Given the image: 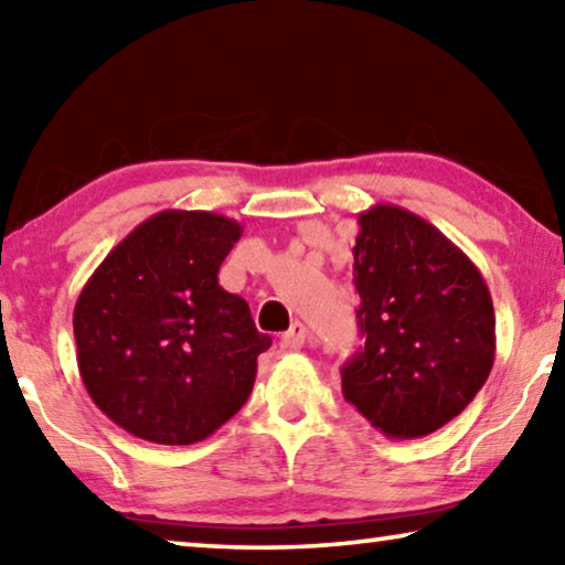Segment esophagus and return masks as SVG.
<instances>
[{"instance_id":"esophagus-1","label":"esophagus","mask_w":565,"mask_h":565,"mask_svg":"<svg viewBox=\"0 0 565 565\" xmlns=\"http://www.w3.org/2000/svg\"><path fill=\"white\" fill-rule=\"evenodd\" d=\"M306 341V327L301 321H294L289 331L281 333V347L284 349H301Z\"/></svg>"}]
</instances>
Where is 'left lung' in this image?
<instances>
[{"mask_svg": "<svg viewBox=\"0 0 565 565\" xmlns=\"http://www.w3.org/2000/svg\"><path fill=\"white\" fill-rule=\"evenodd\" d=\"M353 286L363 347L343 398L388 438H420L471 404L495 359L491 291L476 264L408 209L359 214Z\"/></svg>", "mask_w": 565, "mask_h": 565, "instance_id": "obj_1", "label": "left lung"}]
</instances>
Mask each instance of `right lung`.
Returning <instances> with one entry per match:
<instances>
[{
  "mask_svg": "<svg viewBox=\"0 0 565 565\" xmlns=\"http://www.w3.org/2000/svg\"><path fill=\"white\" fill-rule=\"evenodd\" d=\"M242 224L167 209L111 248L74 306L76 363L104 416L151 444L204 441L246 404L271 339L218 266Z\"/></svg>",
  "mask_w": 565,
  "mask_h": 565,
  "instance_id": "add662e5",
  "label": "right lung"
}]
</instances>
